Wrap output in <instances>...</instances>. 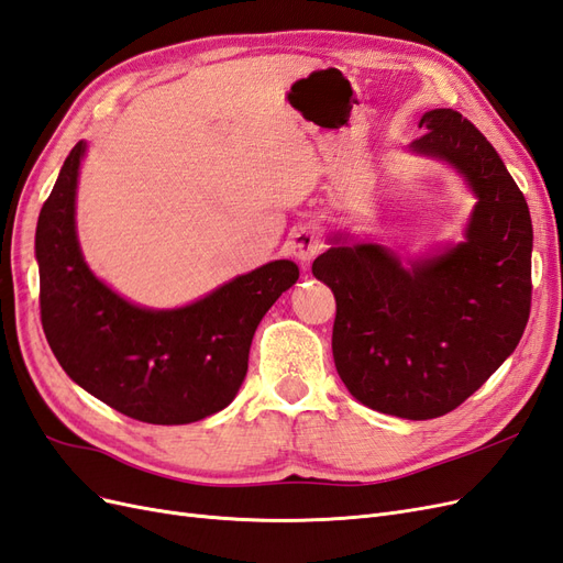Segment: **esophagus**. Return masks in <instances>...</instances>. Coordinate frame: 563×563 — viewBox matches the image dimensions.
<instances>
[{
  "label": "esophagus",
  "mask_w": 563,
  "mask_h": 563,
  "mask_svg": "<svg viewBox=\"0 0 563 563\" xmlns=\"http://www.w3.org/2000/svg\"><path fill=\"white\" fill-rule=\"evenodd\" d=\"M288 249H291V255H294L298 263L310 265L314 255L321 253V249H323L319 228L312 225V223L296 228L291 232V236H288Z\"/></svg>",
  "instance_id": "1"
}]
</instances>
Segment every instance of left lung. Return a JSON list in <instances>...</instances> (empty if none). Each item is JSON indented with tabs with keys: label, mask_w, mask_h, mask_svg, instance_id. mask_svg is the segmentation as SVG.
<instances>
[{
	"label": "left lung",
	"mask_w": 563,
	"mask_h": 563,
	"mask_svg": "<svg viewBox=\"0 0 563 563\" xmlns=\"http://www.w3.org/2000/svg\"><path fill=\"white\" fill-rule=\"evenodd\" d=\"M416 157L474 195L463 240L401 255L333 232L312 275L335 296L333 362L350 395L387 416L439 418L515 352L531 310L528 203L484 135L449 108L424 112Z\"/></svg>",
	"instance_id": "1"
}]
</instances>
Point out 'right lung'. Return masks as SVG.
<instances>
[{"mask_svg":"<svg viewBox=\"0 0 563 563\" xmlns=\"http://www.w3.org/2000/svg\"><path fill=\"white\" fill-rule=\"evenodd\" d=\"M87 141L67 155L35 234L42 327L58 364L114 411L152 424H187L236 397L255 329L298 282L272 261L180 308H145L93 275L77 236V183Z\"/></svg>","mask_w":563,"mask_h":563,"instance_id":"right-lung-1","label":"right lung"}]
</instances>
